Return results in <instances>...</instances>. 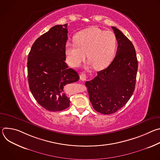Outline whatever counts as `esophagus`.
Here are the masks:
<instances>
[{
	"label": "esophagus",
	"mask_w": 160,
	"mask_h": 160,
	"mask_svg": "<svg viewBox=\"0 0 160 160\" xmlns=\"http://www.w3.org/2000/svg\"><path fill=\"white\" fill-rule=\"evenodd\" d=\"M80 78L81 80L82 81H85L87 80V77H86V75L85 73H82L80 74Z\"/></svg>",
	"instance_id": "obj_1"
}]
</instances>
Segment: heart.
<instances>
[{
    "label": "heart",
    "mask_w": 160,
    "mask_h": 160,
    "mask_svg": "<svg viewBox=\"0 0 160 160\" xmlns=\"http://www.w3.org/2000/svg\"><path fill=\"white\" fill-rule=\"evenodd\" d=\"M75 43H67L65 53L68 62L73 67L78 66L85 59L96 70L106 67L112 60L117 47L115 35L110 31H104L91 27L77 33Z\"/></svg>",
    "instance_id": "obj_1"
}]
</instances>
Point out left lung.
Instances as JSON below:
<instances>
[{
	"instance_id": "obj_1",
	"label": "left lung",
	"mask_w": 160,
	"mask_h": 160,
	"mask_svg": "<svg viewBox=\"0 0 160 160\" xmlns=\"http://www.w3.org/2000/svg\"><path fill=\"white\" fill-rule=\"evenodd\" d=\"M118 48L112 62L85 82L94 109L104 115L115 113L128 101L135 89L138 61L133 45L118 28L111 27Z\"/></svg>"
}]
</instances>
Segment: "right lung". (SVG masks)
Listing matches in <instances>:
<instances>
[{"label": "right lung", "instance_id": "1", "mask_svg": "<svg viewBox=\"0 0 160 160\" xmlns=\"http://www.w3.org/2000/svg\"><path fill=\"white\" fill-rule=\"evenodd\" d=\"M67 26L56 25L38 37L28 57L31 92L41 106L50 111H62L70 106L66 87L79 79L77 72L65 62Z\"/></svg>", "mask_w": 160, "mask_h": 160}]
</instances>
